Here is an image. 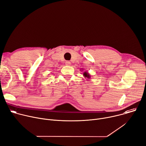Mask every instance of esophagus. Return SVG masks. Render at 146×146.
I'll use <instances>...</instances> for the list:
<instances>
[{
	"mask_svg": "<svg viewBox=\"0 0 146 146\" xmlns=\"http://www.w3.org/2000/svg\"><path fill=\"white\" fill-rule=\"evenodd\" d=\"M66 64L67 65V66H70V65H71V62H70L68 61H67L66 62Z\"/></svg>",
	"mask_w": 146,
	"mask_h": 146,
	"instance_id": "34e87169",
	"label": "esophagus"
}]
</instances>
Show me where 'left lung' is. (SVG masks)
<instances>
[{
  "label": "left lung",
  "instance_id": "8db88e82",
  "mask_svg": "<svg viewBox=\"0 0 146 146\" xmlns=\"http://www.w3.org/2000/svg\"><path fill=\"white\" fill-rule=\"evenodd\" d=\"M83 75H84V78H86L87 79H88V80H89V79L91 78L90 75L89 74V72H88V71H85V72H84V74H83Z\"/></svg>",
  "mask_w": 146,
  "mask_h": 146
}]
</instances>
